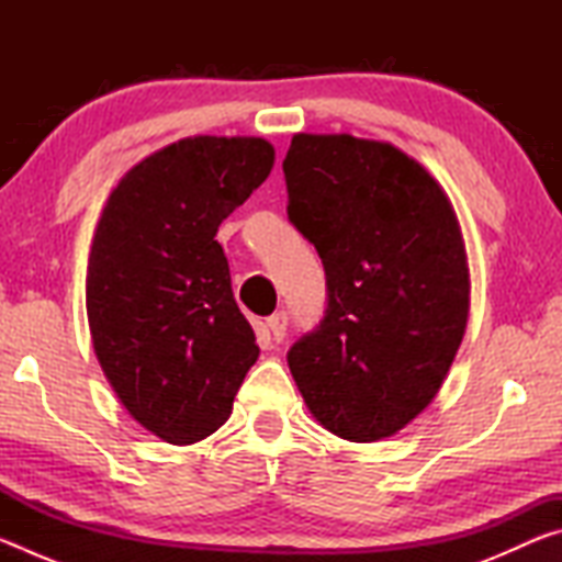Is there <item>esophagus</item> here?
<instances>
[{"instance_id": "obj_1", "label": "esophagus", "mask_w": 562, "mask_h": 562, "mask_svg": "<svg viewBox=\"0 0 562 562\" xmlns=\"http://www.w3.org/2000/svg\"><path fill=\"white\" fill-rule=\"evenodd\" d=\"M288 325H290L288 312H274L272 317H268V327L272 331V339L274 341H282L284 339V335H288Z\"/></svg>"}]
</instances>
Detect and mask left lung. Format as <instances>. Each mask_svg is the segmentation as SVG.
Wrapping results in <instances>:
<instances>
[{"label": "left lung", "instance_id": "obj_1", "mask_svg": "<svg viewBox=\"0 0 562 562\" xmlns=\"http://www.w3.org/2000/svg\"><path fill=\"white\" fill-rule=\"evenodd\" d=\"M288 217L327 274L319 325L288 351L312 416L376 441L439 394L469 319L459 217L404 150L349 133H297L282 160Z\"/></svg>", "mask_w": 562, "mask_h": 562}]
</instances>
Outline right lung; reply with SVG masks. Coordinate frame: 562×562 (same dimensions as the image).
I'll return each instance as SVG.
<instances>
[{"mask_svg":"<svg viewBox=\"0 0 562 562\" xmlns=\"http://www.w3.org/2000/svg\"><path fill=\"white\" fill-rule=\"evenodd\" d=\"M272 164L265 138H183L133 166L101 213L87 272L93 351L128 414L168 443L221 429L258 361L215 233Z\"/></svg>","mask_w":562,"mask_h":562,"instance_id":"right-lung-1","label":"right lung"}]
</instances>
